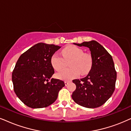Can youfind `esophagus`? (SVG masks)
<instances>
[{"mask_svg": "<svg viewBox=\"0 0 131 131\" xmlns=\"http://www.w3.org/2000/svg\"><path fill=\"white\" fill-rule=\"evenodd\" d=\"M68 83H69V82H68V81H65V82H64V84H65V86H67L68 85Z\"/></svg>", "mask_w": 131, "mask_h": 131, "instance_id": "1", "label": "esophagus"}]
</instances>
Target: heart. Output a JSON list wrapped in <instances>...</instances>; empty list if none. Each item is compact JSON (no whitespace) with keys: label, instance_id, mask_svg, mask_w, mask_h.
Here are the masks:
<instances>
[{"label":"heart","instance_id":"heart-1","mask_svg":"<svg viewBox=\"0 0 131 131\" xmlns=\"http://www.w3.org/2000/svg\"><path fill=\"white\" fill-rule=\"evenodd\" d=\"M62 56L54 53L51 58V63L55 70L59 71L69 62V68L65 69L57 74V77L64 80H70L79 76L80 73L85 75L90 71L92 65V57L90 54L83 52L82 49L70 45L62 50Z\"/></svg>","mask_w":131,"mask_h":131}]
</instances>
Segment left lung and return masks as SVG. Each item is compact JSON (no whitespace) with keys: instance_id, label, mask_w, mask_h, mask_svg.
<instances>
[{"instance_id":"8db88e82","label":"left lung","mask_w":131,"mask_h":131,"mask_svg":"<svg viewBox=\"0 0 131 131\" xmlns=\"http://www.w3.org/2000/svg\"><path fill=\"white\" fill-rule=\"evenodd\" d=\"M74 44L89 48L92 65L86 77L72 80L76 89L72 92V98L82 106L88 108L101 106L111 97L115 88L117 72L112 56L95 40Z\"/></svg>"}]
</instances>
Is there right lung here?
I'll return each instance as SVG.
<instances>
[{
  "label": "right lung",
  "mask_w": 131,
  "mask_h": 131,
  "mask_svg": "<svg viewBox=\"0 0 131 131\" xmlns=\"http://www.w3.org/2000/svg\"><path fill=\"white\" fill-rule=\"evenodd\" d=\"M59 46L39 43L24 52L12 73L14 91L20 100L31 108L47 107L57 99L63 81L51 78L54 73L51 58Z\"/></svg>",
  "instance_id": "1"
}]
</instances>
